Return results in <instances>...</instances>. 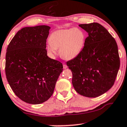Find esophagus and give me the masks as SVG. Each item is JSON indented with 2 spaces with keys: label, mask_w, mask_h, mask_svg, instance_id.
<instances>
[{
  "label": "esophagus",
  "mask_w": 127,
  "mask_h": 127,
  "mask_svg": "<svg viewBox=\"0 0 127 127\" xmlns=\"http://www.w3.org/2000/svg\"><path fill=\"white\" fill-rule=\"evenodd\" d=\"M63 68H67V65H66V64L64 63H63Z\"/></svg>",
  "instance_id": "esophagus-1"
}]
</instances>
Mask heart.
Here are the masks:
<instances>
[{
	"mask_svg": "<svg viewBox=\"0 0 127 127\" xmlns=\"http://www.w3.org/2000/svg\"><path fill=\"white\" fill-rule=\"evenodd\" d=\"M86 34L83 30L71 28L53 32L49 37L47 52L54 55L59 49V54L65 60H72L78 57L84 49Z\"/></svg>",
	"mask_w": 127,
	"mask_h": 127,
	"instance_id": "1",
	"label": "heart"
}]
</instances>
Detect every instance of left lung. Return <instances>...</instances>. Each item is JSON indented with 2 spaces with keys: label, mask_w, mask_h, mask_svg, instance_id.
I'll use <instances>...</instances> for the list:
<instances>
[{
  "label": "left lung",
  "mask_w": 127,
  "mask_h": 127,
  "mask_svg": "<svg viewBox=\"0 0 127 127\" xmlns=\"http://www.w3.org/2000/svg\"><path fill=\"white\" fill-rule=\"evenodd\" d=\"M87 32L83 52L67 62L73 74L75 90L87 97H97L106 93L114 84L120 60L115 40L98 23L79 25Z\"/></svg>",
  "instance_id": "1"
}]
</instances>
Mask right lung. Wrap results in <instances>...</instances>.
Segmentation results:
<instances>
[{
    "mask_svg": "<svg viewBox=\"0 0 127 127\" xmlns=\"http://www.w3.org/2000/svg\"><path fill=\"white\" fill-rule=\"evenodd\" d=\"M50 29L46 25L24 28L7 46L6 78L14 94L27 103L41 104L50 98L63 71L62 63L47 55Z\"/></svg>",
    "mask_w": 127,
    "mask_h": 127,
    "instance_id": "1",
    "label": "right lung"
}]
</instances>
